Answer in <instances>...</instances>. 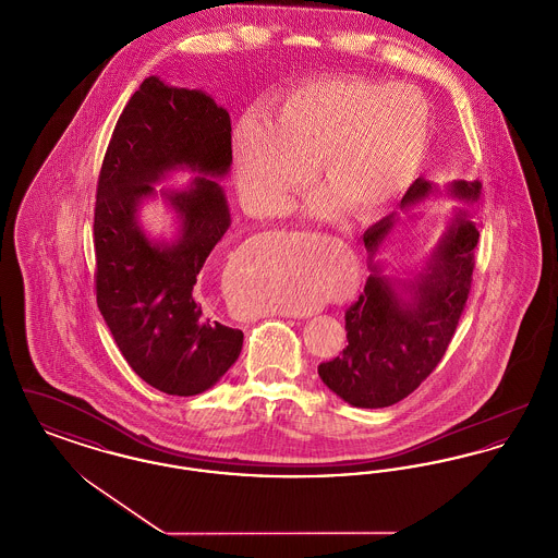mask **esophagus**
Returning <instances> with one entry per match:
<instances>
[{
  "label": "esophagus",
  "mask_w": 558,
  "mask_h": 558,
  "mask_svg": "<svg viewBox=\"0 0 558 558\" xmlns=\"http://www.w3.org/2000/svg\"><path fill=\"white\" fill-rule=\"evenodd\" d=\"M284 316H289V318H310V316H312V310H303V312H287Z\"/></svg>",
  "instance_id": "esophagus-1"
}]
</instances>
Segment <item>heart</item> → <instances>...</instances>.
<instances>
[{
    "instance_id": "heart-1",
    "label": "heart",
    "mask_w": 558,
    "mask_h": 558,
    "mask_svg": "<svg viewBox=\"0 0 558 558\" xmlns=\"http://www.w3.org/2000/svg\"><path fill=\"white\" fill-rule=\"evenodd\" d=\"M433 112L410 85L341 77L312 81L291 92L267 117H240L232 157L242 196L259 211H282L292 192L316 173V157L335 186L312 198L316 215L349 205L372 213L399 198L423 169ZM318 292L284 294L280 307H310Z\"/></svg>"
}]
</instances>
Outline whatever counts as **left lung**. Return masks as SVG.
<instances>
[{
	"label": "left lung",
	"mask_w": 558,
	"mask_h": 558,
	"mask_svg": "<svg viewBox=\"0 0 558 558\" xmlns=\"http://www.w3.org/2000/svg\"><path fill=\"white\" fill-rule=\"evenodd\" d=\"M430 190L428 182L416 180L401 203L414 207ZM478 192V182L451 184L458 198L475 201ZM396 223V215H389L364 232L371 259L391 239ZM477 242L475 223L458 211L425 274L403 284L414 294L412 303L371 266L374 274L364 292L347 307L345 349L318 366L324 385L355 408H387L408 398L437 368L451 343L473 284Z\"/></svg>",
	"instance_id": "obj_1"
}]
</instances>
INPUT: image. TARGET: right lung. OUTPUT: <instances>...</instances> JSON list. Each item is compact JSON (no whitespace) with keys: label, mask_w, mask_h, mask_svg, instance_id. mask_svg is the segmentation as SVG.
Instances as JSON below:
<instances>
[{"label":"right lung","mask_w":558,"mask_h":558,"mask_svg":"<svg viewBox=\"0 0 558 558\" xmlns=\"http://www.w3.org/2000/svg\"><path fill=\"white\" fill-rule=\"evenodd\" d=\"M226 108L198 89L148 77L123 108L98 175L94 209L96 301L133 372L167 396H196L239 360L242 330L207 316L196 278L230 228L226 194L194 178L169 194L182 236L153 244L135 221L137 205L162 173L190 167L223 175L232 162Z\"/></svg>","instance_id":"obj_1"}]
</instances>
